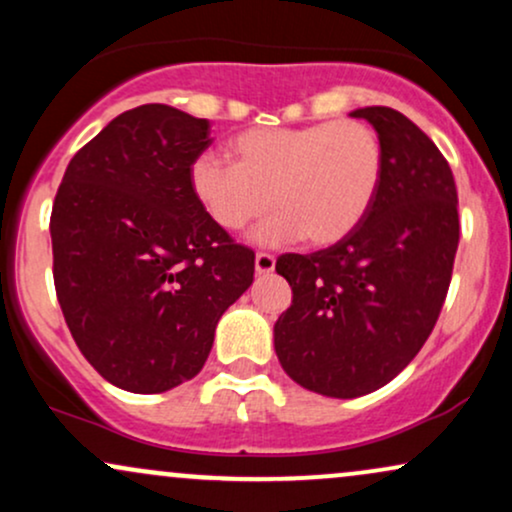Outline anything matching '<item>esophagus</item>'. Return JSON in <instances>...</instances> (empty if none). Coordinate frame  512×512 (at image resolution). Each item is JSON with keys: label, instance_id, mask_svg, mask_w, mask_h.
<instances>
[{"label": "esophagus", "instance_id": "1", "mask_svg": "<svg viewBox=\"0 0 512 512\" xmlns=\"http://www.w3.org/2000/svg\"><path fill=\"white\" fill-rule=\"evenodd\" d=\"M274 264H276L274 255H269V252H257V257H255V272L257 274L274 272Z\"/></svg>", "mask_w": 512, "mask_h": 512}]
</instances>
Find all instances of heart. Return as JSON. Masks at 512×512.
I'll return each mask as SVG.
<instances>
[{
  "mask_svg": "<svg viewBox=\"0 0 512 512\" xmlns=\"http://www.w3.org/2000/svg\"><path fill=\"white\" fill-rule=\"evenodd\" d=\"M233 163L199 154L190 190L221 231L238 233L269 209L255 231L264 245L305 238L325 248L344 240L368 214L383 178V146L366 122L252 127L228 144Z\"/></svg>",
  "mask_w": 512,
  "mask_h": 512,
  "instance_id": "b5f03b06",
  "label": "heart"
}]
</instances>
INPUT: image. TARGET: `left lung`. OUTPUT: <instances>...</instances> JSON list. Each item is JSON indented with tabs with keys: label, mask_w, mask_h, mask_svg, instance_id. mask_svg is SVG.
<instances>
[{
	"label": "left lung",
	"mask_w": 512,
	"mask_h": 512,
	"mask_svg": "<svg viewBox=\"0 0 512 512\" xmlns=\"http://www.w3.org/2000/svg\"><path fill=\"white\" fill-rule=\"evenodd\" d=\"M351 117L368 120L383 146L378 195L332 248L276 260L293 291L274 325L281 368L305 390L339 399L375 392L419 354L460 243L455 178L438 146L385 105Z\"/></svg>",
	"instance_id": "left-lung-1"
}]
</instances>
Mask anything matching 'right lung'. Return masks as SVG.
<instances>
[{"mask_svg":"<svg viewBox=\"0 0 512 512\" xmlns=\"http://www.w3.org/2000/svg\"><path fill=\"white\" fill-rule=\"evenodd\" d=\"M209 120L161 103L117 115L69 161L50 216L57 301L108 383L156 395L195 378L255 252L209 221L190 166Z\"/></svg>","mask_w":512,"mask_h":512,"instance_id":"add662e5","label":"right lung"}]
</instances>
